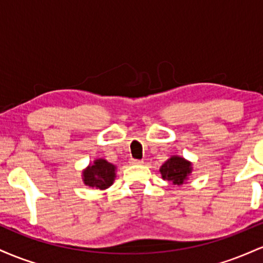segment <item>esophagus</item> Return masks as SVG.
<instances>
[{
    "mask_svg": "<svg viewBox=\"0 0 263 263\" xmlns=\"http://www.w3.org/2000/svg\"><path fill=\"white\" fill-rule=\"evenodd\" d=\"M142 163H143V161H140V159H135V158H131V164H135V165H137V164H142Z\"/></svg>",
    "mask_w": 263,
    "mask_h": 263,
    "instance_id": "esophagus-1",
    "label": "esophagus"
}]
</instances>
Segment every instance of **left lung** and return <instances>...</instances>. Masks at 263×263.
Segmentation results:
<instances>
[{
  "label": "left lung",
  "instance_id": "left-lung-1",
  "mask_svg": "<svg viewBox=\"0 0 263 263\" xmlns=\"http://www.w3.org/2000/svg\"><path fill=\"white\" fill-rule=\"evenodd\" d=\"M163 180H167L172 185L180 186L186 183L193 172V163L184 157L172 156L159 168Z\"/></svg>",
  "mask_w": 263,
  "mask_h": 263
}]
</instances>
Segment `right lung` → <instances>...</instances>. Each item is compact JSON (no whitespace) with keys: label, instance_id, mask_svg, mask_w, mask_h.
<instances>
[{"label":"right lung","instance_id":"right-lung-1","mask_svg":"<svg viewBox=\"0 0 263 263\" xmlns=\"http://www.w3.org/2000/svg\"><path fill=\"white\" fill-rule=\"evenodd\" d=\"M117 167L104 158H96L83 171V182L90 188L105 190L110 188L116 178Z\"/></svg>","mask_w":263,"mask_h":263}]
</instances>
